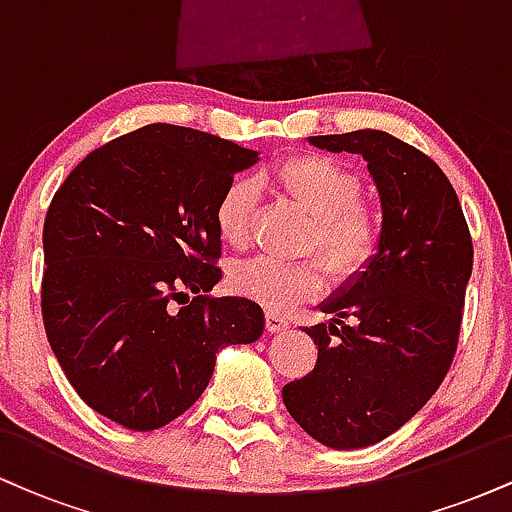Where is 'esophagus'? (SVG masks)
<instances>
[{"label": "esophagus", "instance_id": "obj_1", "mask_svg": "<svg viewBox=\"0 0 512 512\" xmlns=\"http://www.w3.org/2000/svg\"><path fill=\"white\" fill-rule=\"evenodd\" d=\"M289 327V320L284 315L276 313V310H267V330L269 332H281Z\"/></svg>", "mask_w": 512, "mask_h": 512}]
</instances>
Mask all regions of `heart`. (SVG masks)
<instances>
[{
  "instance_id": "1",
  "label": "heart",
  "mask_w": 512,
  "mask_h": 512,
  "mask_svg": "<svg viewBox=\"0 0 512 512\" xmlns=\"http://www.w3.org/2000/svg\"><path fill=\"white\" fill-rule=\"evenodd\" d=\"M310 216L303 250H315L322 267L337 281L354 279L378 252L380 223L375 211L361 202V178L327 156H296L264 175ZM257 211V187L248 178H236L223 187L214 209V226L221 243L240 250L248 243ZM228 284L240 296L289 310L322 289V272L315 260L281 262L255 257L236 264Z\"/></svg>"
}]
</instances>
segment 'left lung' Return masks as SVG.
<instances>
[{
    "mask_svg": "<svg viewBox=\"0 0 512 512\" xmlns=\"http://www.w3.org/2000/svg\"><path fill=\"white\" fill-rule=\"evenodd\" d=\"M310 142L366 158L383 231L366 272L322 305L332 322L305 327L315 368L281 397L317 443L356 450L407 424L448 375L474 248L460 199L424 151L380 129Z\"/></svg>",
    "mask_w": 512,
    "mask_h": 512,
    "instance_id": "obj_1",
    "label": "left lung"
}]
</instances>
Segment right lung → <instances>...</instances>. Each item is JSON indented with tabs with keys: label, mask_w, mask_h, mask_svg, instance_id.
<instances>
[{
	"label": "right lung",
	"mask_w": 512,
	"mask_h": 512,
	"mask_svg": "<svg viewBox=\"0 0 512 512\" xmlns=\"http://www.w3.org/2000/svg\"><path fill=\"white\" fill-rule=\"evenodd\" d=\"M257 151L190 127L146 125L98 146L52 197L40 308L48 342L84 402L156 431L207 390L216 351L264 330L221 279L214 209Z\"/></svg>",
	"instance_id": "right-lung-1"
}]
</instances>
